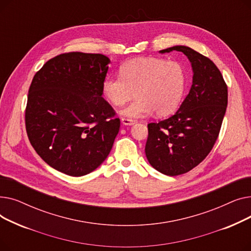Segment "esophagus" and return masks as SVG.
I'll use <instances>...</instances> for the list:
<instances>
[{"mask_svg":"<svg viewBox=\"0 0 251 251\" xmlns=\"http://www.w3.org/2000/svg\"><path fill=\"white\" fill-rule=\"evenodd\" d=\"M122 124L126 125V126H131L135 124V120H131V119H127V118H122Z\"/></svg>","mask_w":251,"mask_h":251,"instance_id":"obj_1","label":"esophagus"}]
</instances>
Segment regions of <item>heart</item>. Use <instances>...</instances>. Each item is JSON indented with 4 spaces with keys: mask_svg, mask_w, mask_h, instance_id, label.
Here are the masks:
<instances>
[{
    "mask_svg": "<svg viewBox=\"0 0 251 251\" xmlns=\"http://www.w3.org/2000/svg\"><path fill=\"white\" fill-rule=\"evenodd\" d=\"M120 77L108 76L101 83L102 96L116 107L135 100L121 111L128 119H137L152 112L159 117L174 113L186 86V73L177 62L160 58H138L124 63Z\"/></svg>",
    "mask_w": 251,
    "mask_h": 251,
    "instance_id": "heart-1",
    "label": "heart"
}]
</instances>
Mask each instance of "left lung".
Here are the masks:
<instances>
[{"instance_id":"8db88e82","label":"left lung","mask_w":251,"mask_h":251,"mask_svg":"<svg viewBox=\"0 0 251 251\" xmlns=\"http://www.w3.org/2000/svg\"><path fill=\"white\" fill-rule=\"evenodd\" d=\"M173 50L187 57L192 68L189 94L178 111L166 120L150 123L146 155L160 173L177 176L192 170L212 151L228 104V89L213 61L186 46Z\"/></svg>"}]
</instances>
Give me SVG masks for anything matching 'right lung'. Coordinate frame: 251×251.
<instances>
[{"label": "right lung", "mask_w": 251, "mask_h": 251, "mask_svg": "<svg viewBox=\"0 0 251 251\" xmlns=\"http://www.w3.org/2000/svg\"><path fill=\"white\" fill-rule=\"evenodd\" d=\"M110 59L67 52L48 61L33 77L25 111L31 146L51 168L81 177L109 155L120 120L101 97Z\"/></svg>", "instance_id": "add662e5"}]
</instances>
